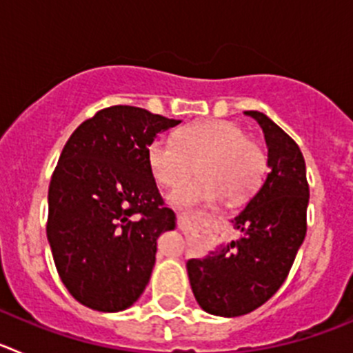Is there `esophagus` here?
<instances>
[{"label":"esophagus","mask_w":353,"mask_h":353,"mask_svg":"<svg viewBox=\"0 0 353 353\" xmlns=\"http://www.w3.org/2000/svg\"><path fill=\"white\" fill-rule=\"evenodd\" d=\"M183 223H185V217H183L182 214H179V224H180V226H182Z\"/></svg>","instance_id":"1"}]
</instances>
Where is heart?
<instances>
[{"label": "heart", "mask_w": 353, "mask_h": 353, "mask_svg": "<svg viewBox=\"0 0 353 353\" xmlns=\"http://www.w3.org/2000/svg\"><path fill=\"white\" fill-rule=\"evenodd\" d=\"M198 171V179L171 194L176 205H210L224 198L242 203L258 191L267 168L260 143L233 121L208 120L174 134V141L155 138L148 146V166L155 182L176 189Z\"/></svg>", "instance_id": "1"}]
</instances>
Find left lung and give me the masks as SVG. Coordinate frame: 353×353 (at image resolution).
I'll list each match as a JSON object with an SVG mask.
<instances>
[{
    "mask_svg": "<svg viewBox=\"0 0 353 353\" xmlns=\"http://www.w3.org/2000/svg\"><path fill=\"white\" fill-rule=\"evenodd\" d=\"M245 114L263 129L270 173L233 219L240 239L187 261L198 304L228 318L251 313L281 288L307 230L310 185L301 148L263 113Z\"/></svg>",
    "mask_w": 353,
    "mask_h": 353,
    "instance_id": "left-lung-1",
    "label": "left lung"
}]
</instances>
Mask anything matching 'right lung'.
<instances>
[{"mask_svg":"<svg viewBox=\"0 0 353 353\" xmlns=\"http://www.w3.org/2000/svg\"><path fill=\"white\" fill-rule=\"evenodd\" d=\"M179 123L111 105L84 120L63 146L49 183L48 240L65 288L86 307L127 310L148 285L159 235L174 228L148 146Z\"/></svg>","mask_w":353,"mask_h":353,"instance_id":"right-lung-1","label":"right lung"}]
</instances>
